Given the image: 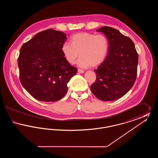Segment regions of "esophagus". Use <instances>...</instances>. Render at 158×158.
Instances as JSON below:
<instances>
[{"label": "esophagus", "instance_id": "obj_1", "mask_svg": "<svg viewBox=\"0 0 158 158\" xmlns=\"http://www.w3.org/2000/svg\"><path fill=\"white\" fill-rule=\"evenodd\" d=\"M77 72H78V73H84V71L82 70H81V69H78V70H77Z\"/></svg>", "mask_w": 158, "mask_h": 158}]
</instances>
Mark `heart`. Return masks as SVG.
<instances>
[{
	"mask_svg": "<svg viewBox=\"0 0 158 158\" xmlns=\"http://www.w3.org/2000/svg\"><path fill=\"white\" fill-rule=\"evenodd\" d=\"M70 43L63 44V54L70 64H74L80 56L77 64L82 68L95 67L101 64L108 53V41L101 34L87 32L76 34L71 38Z\"/></svg>",
	"mask_w": 158,
	"mask_h": 158,
	"instance_id": "b5f03b06",
	"label": "heart"
}]
</instances>
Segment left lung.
I'll list each match as a JSON object with an SVG mask.
<instances>
[{
  "label": "left lung",
  "mask_w": 158,
  "mask_h": 158,
  "mask_svg": "<svg viewBox=\"0 0 158 158\" xmlns=\"http://www.w3.org/2000/svg\"><path fill=\"white\" fill-rule=\"evenodd\" d=\"M97 32L106 36L109 48L105 60L94 70L97 79L90 90L101 101H115L126 94L135 82L138 54L132 40L119 31L105 26Z\"/></svg>",
  "instance_id": "1"
}]
</instances>
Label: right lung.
<instances>
[{
    "mask_svg": "<svg viewBox=\"0 0 158 158\" xmlns=\"http://www.w3.org/2000/svg\"><path fill=\"white\" fill-rule=\"evenodd\" d=\"M66 40L64 32L48 29L38 32L21 48L18 59L20 81L38 101L61 99L67 93L68 83L77 73L61 52Z\"/></svg>",
    "mask_w": 158,
    "mask_h": 158,
    "instance_id": "obj_1",
    "label": "right lung"
}]
</instances>
